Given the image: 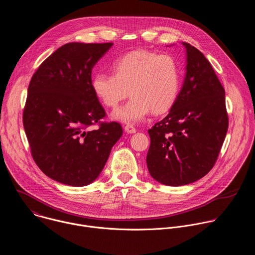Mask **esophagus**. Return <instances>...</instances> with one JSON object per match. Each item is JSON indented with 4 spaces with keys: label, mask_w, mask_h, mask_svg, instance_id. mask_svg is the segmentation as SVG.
Returning <instances> with one entry per match:
<instances>
[{
    "label": "esophagus",
    "mask_w": 255,
    "mask_h": 255,
    "mask_svg": "<svg viewBox=\"0 0 255 255\" xmlns=\"http://www.w3.org/2000/svg\"><path fill=\"white\" fill-rule=\"evenodd\" d=\"M124 129H125V131H126L127 133H130V134L136 132V128H135L133 125H131V124H127V125L124 127Z\"/></svg>",
    "instance_id": "esophagus-1"
}]
</instances>
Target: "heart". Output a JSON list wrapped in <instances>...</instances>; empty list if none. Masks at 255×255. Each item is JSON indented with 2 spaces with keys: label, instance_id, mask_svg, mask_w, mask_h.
I'll return each mask as SVG.
<instances>
[{
  "label": "heart",
  "instance_id": "heart-1",
  "mask_svg": "<svg viewBox=\"0 0 255 255\" xmlns=\"http://www.w3.org/2000/svg\"><path fill=\"white\" fill-rule=\"evenodd\" d=\"M114 74L99 72L92 81L93 91L101 102L116 108L128 94L129 102L113 113L126 123L144 120L152 111L166 112L176 100L180 72L175 58L146 50L125 54L113 63Z\"/></svg>",
  "mask_w": 255,
  "mask_h": 255
}]
</instances>
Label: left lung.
Masks as SVG:
<instances>
[{"label":"left lung","mask_w":255,"mask_h":255,"mask_svg":"<svg viewBox=\"0 0 255 255\" xmlns=\"http://www.w3.org/2000/svg\"><path fill=\"white\" fill-rule=\"evenodd\" d=\"M183 88L169 113L148 130L146 163L158 183L176 187L205 176L228 130L225 90L204 54L189 43Z\"/></svg>","instance_id":"8db88e82"}]
</instances>
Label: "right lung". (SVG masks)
Wrapping results in <instances>:
<instances>
[{
    "label": "right lung",
    "instance_id": "right-lung-1",
    "mask_svg": "<svg viewBox=\"0 0 255 255\" xmlns=\"http://www.w3.org/2000/svg\"><path fill=\"white\" fill-rule=\"evenodd\" d=\"M113 43H66L34 72L23 125L31 155L50 178L83 187L99 176L123 134L106 117L92 87V69ZM98 125L97 129L89 127Z\"/></svg>",
    "mask_w": 255,
    "mask_h": 255
}]
</instances>
